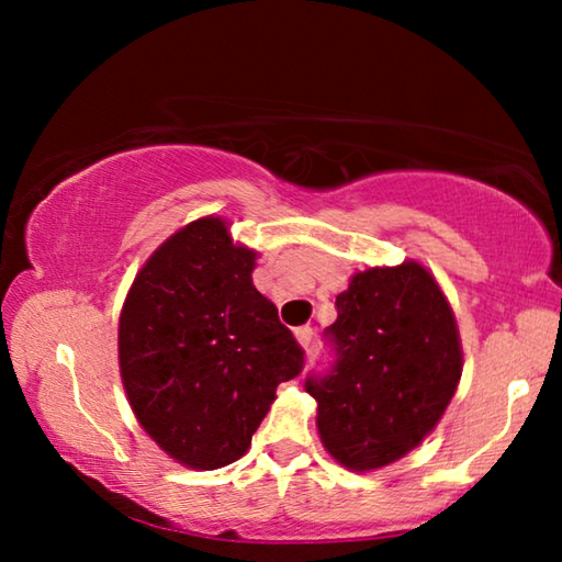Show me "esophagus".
Listing matches in <instances>:
<instances>
[{
    "instance_id": "esophagus-1",
    "label": "esophagus",
    "mask_w": 562,
    "mask_h": 562,
    "mask_svg": "<svg viewBox=\"0 0 562 562\" xmlns=\"http://www.w3.org/2000/svg\"><path fill=\"white\" fill-rule=\"evenodd\" d=\"M294 337H297L302 349H310L312 339H315V331H312V327H300V329H294Z\"/></svg>"
}]
</instances>
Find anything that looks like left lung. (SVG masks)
<instances>
[{
    "instance_id": "left-lung-1",
    "label": "left lung",
    "mask_w": 562,
    "mask_h": 562,
    "mask_svg": "<svg viewBox=\"0 0 562 562\" xmlns=\"http://www.w3.org/2000/svg\"><path fill=\"white\" fill-rule=\"evenodd\" d=\"M325 337L335 361L304 382L325 449L349 471L382 469L416 449L463 369L459 327L431 272L414 260L357 272Z\"/></svg>"
}]
</instances>
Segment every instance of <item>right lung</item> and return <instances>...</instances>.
I'll return each mask as SVG.
<instances>
[{"label":"right lung","instance_id":"right-lung-1","mask_svg":"<svg viewBox=\"0 0 562 562\" xmlns=\"http://www.w3.org/2000/svg\"><path fill=\"white\" fill-rule=\"evenodd\" d=\"M258 252L223 217L170 235L133 280L119 319L123 389L170 459L213 471L240 459L304 351L252 284Z\"/></svg>","mask_w":562,"mask_h":562}]
</instances>
